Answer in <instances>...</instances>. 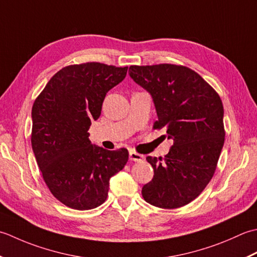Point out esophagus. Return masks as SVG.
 Listing matches in <instances>:
<instances>
[{
	"instance_id": "34e87169",
	"label": "esophagus",
	"mask_w": 257,
	"mask_h": 257,
	"mask_svg": "<svg viewBox=\"0 0 257 257\" xmlns=\"http://www.w3.org/2000/svg\"><path fill=\"white\" fill-rule=\"evenodd\" d=\"M128 158L131 161H135V162H141L144 160V155H141L139 153H136L134 151H130V154H128Z\"/></svg>"
}]
</instances>
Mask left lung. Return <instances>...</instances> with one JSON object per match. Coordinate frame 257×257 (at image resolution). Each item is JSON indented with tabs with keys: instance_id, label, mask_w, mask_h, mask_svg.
I'll return each mask as SVG.
<instances>
[{
	"instance_id": "1",
	"label": "left lung",
	"mask_w": 257,
	"mask_h": 257,
	"mask_svg": "<svg viewBox=\"0 0 257 257\" xmlns=\"http://www.w3.org/2000/svg\"><path fill=\"white\" fill-rule=\"evenodd\" d=\"M131 78L153 99L154 128L166 131L173 146L164 159L148 156L153 179L142 188L144 200L177 208L201 194L215 172L224 145V108L218 94L185 66H130Z\"/></svg>"
}]
</instances>
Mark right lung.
<instances>
[{
	"label": "right lung",
	"instance_id": "add662e5",
	"mask_svg": "<svg viewBox=\"0 0 257 257\" xmlns=\"http://www.w3.org/2000/svg\"><path fill=\"white\" fill-rule=\"evenodd\" d=\"M127 66L84 63L63 67L51 78L32 107L36 163L52 194L80 211L101 205L109 179L128 160L125 149L92 144L88 128L102 111L106 93L126 76Z\"/></svg>",
	"mask_w": 257,
	"mask_h": 257
}]
</instances>
